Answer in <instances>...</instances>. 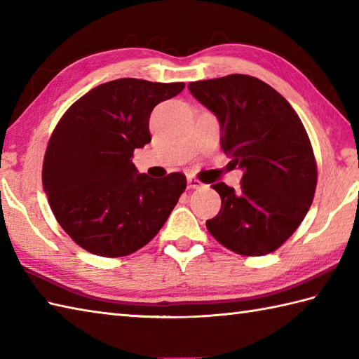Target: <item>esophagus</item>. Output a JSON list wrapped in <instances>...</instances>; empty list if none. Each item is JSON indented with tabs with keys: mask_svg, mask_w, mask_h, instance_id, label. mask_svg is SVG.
Here are the masks:
<instances>
[{
	"mask_svg": "<svg viewBox=\"0 0 359 359\" xmlns=\"http://www.w3.org/2000/svg\"><path fill=\"white\" fill-rule=\"evenodd\" d=\"M203 187V184L202 182L199 180V179H196V177H188V188H202Z\"/></svg>",
	"mask_w": 359,
	"mask_h": 359,
	"instance_id": "obj_1",
	"label": "esophagus"
}]
</instances>
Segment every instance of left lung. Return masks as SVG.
<instances>
[{
	"mask_svg": "<svg viewBox=\"0 0 359 359\" xmlns=\"http://www.w3.org/2000/svg\"><path fill=\"white\" fill-rule=\"evenodd\" d=\"M188 89L217 117L220 147L243 171L239 191L212 185L222 207L207 220L208 231L234 253H271L313 202L318 171L306 128L278 90L250 75L191 81Z\"/></svg>",
	"mask_w": 359,
	"mask_h": 359,
	"instance_id": "1",
	"label": "left lung"
}]
</instances>
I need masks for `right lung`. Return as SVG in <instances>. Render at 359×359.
<instances>
[{
  "label": "right lung",
  "mask_w": 359,
  "mask_h": 359,
  "mask_svg": "<svg viewBox=\"0 0 359 359\" xmlns=\"http://www.w3.org/2000/svg\"><path fill=\"white\" fill-rule=\"evenodd\" d=\"M185 83L118 79L90 89L53 129L43 162V188L53 216L75 243L97 256L120 257L154 238L187 179L139 174L137 148L151 142L149 116Z\"/></svg>",
  "instance_id": "add662e5"
}]
</instances>
